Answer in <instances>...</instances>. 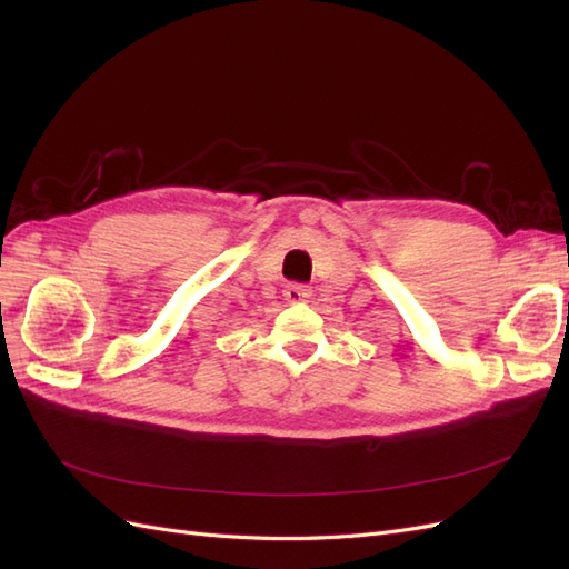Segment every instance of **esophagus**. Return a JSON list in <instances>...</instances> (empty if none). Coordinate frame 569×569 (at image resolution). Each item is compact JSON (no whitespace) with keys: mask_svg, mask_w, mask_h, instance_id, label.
I'll use <instances>...</instances> for the list:
<instances>
[{"mask_svg":"<svg viewBox=\"0 0 569 569\" xmlns=\"http://www.w3.org/2000/svg\"><path fill=\"white\" fill-rule=\"evenodd\" d=\"M308 297H311V289H308L306 284H299V282H291L284 287V299L289 303H301L306 301Z\"/></svg>","mask_w":569,"mask_h":569,"instance_id":"esophagus-1","label":"esophagus"}]
</instances>
